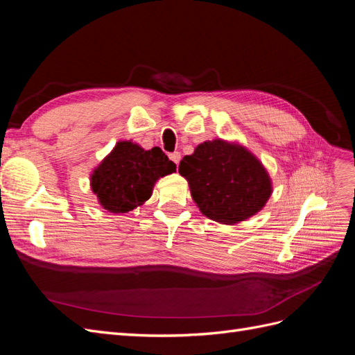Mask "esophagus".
Here are the masks:
<instances>
[{"mask_svg":"<svg viewBox=\"0 0 355 355\" xmlns=\"http://www.w3.org/2000/svg\"><path fill=\"white\" fill-rule=\"evenodd\" d=\"M170 159L173 161V163L178 166L179 161H180V154H179V153H171V154H170Z\"/></svg>","mask_w":355,"mask_h":355,"instance_id":"esophagus-1","label":"esophagus"}]
</instances>
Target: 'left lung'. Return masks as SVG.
Segmentation results:
<instances>
[{
    "instance_id": "1",
    "label": "left lung",
    "mask_w": 355,
    "mask_h": 355,
    "mask_svg": "<svg viewBox=\"0 0 355 355\" xmlns=\"http://www.w3.org/2000/svg\"><path fill=\"white\" fill-rule=\"evenodd\" d=\"M179 173L201 213L232 225L259 211L271 196L270 176L247 149L223 141L204 142L180 159Z\"/></svg>"
}]
</instances>
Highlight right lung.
<instances>
[{
	"label": "right lung",
	"mask_w": 355,
	"mask_h": 355,
	"mask_svg": "<svg viewBox=\"0 0 355 355\" xmlns=\"http://www.w3.org/2000/svg\"><path fill=\"white\" fill-rule=\"evenodd\" d=\"M173 171L176 164L161 148L145 151L136 144L118 142L92 175V189L106 210L125 213L151 197L158 178Z\"/></svg>",
	"instance_id": "1"
}]
</instances>
